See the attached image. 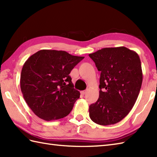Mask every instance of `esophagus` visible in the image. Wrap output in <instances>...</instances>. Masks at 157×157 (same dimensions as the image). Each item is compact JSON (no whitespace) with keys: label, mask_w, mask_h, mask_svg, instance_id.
<instances>
[{"label":"esophagus","mask_w":157,"mask_h":157,"mask_svg":"<svg viewBox=\"0 0 157 157\" xmlns=\"http://www.w3.org/2000/svg\"><path fill=\"white\" fill-rule=\"evenodd\" d=\"M86 92H87V90L82 91V92H81V94H83V95H84V94H86Z\"/></svg>","instance_id":"obj_1"}]
</instances>
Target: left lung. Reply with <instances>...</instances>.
<instances>
[{"label":"left lung","mask_w":157,"mask_h":157,"mask_svg":"<svg viewBox=\"0 0 157 157\" xmlns=\"http://www.w3.org/2000/svg\"><path fill=\"white\" fill-rule=\"evenodd\" d=\"M89 56L101 71L99 98L89 106L90 117L101 125L115 124L128 114L138 98L143 78L140 59L124 46L104 48Z\"/></svg>","instance_id":"8db88e82"}]
</instances>
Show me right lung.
I'll list each match as a JSON object with an SVG mask.
<instances>
[{
    "label": "right lung",
    "instance_id": "right-lung-1",
    "mask_svg": "<svg viewBox=\"0 0 157 157\" xmlns=\"http://www.w3.org/2000/svg\"><path fill=\"white\" fill-rule=\"evenodd\" d=\"M84 56L56 50H40L28 59L20 78L25 101L34 114L45 121L65 117L80 93L69 74Z\"/></svg>",
    "mask_w": 157,
    "mask_h": 157
}]
</instances>
